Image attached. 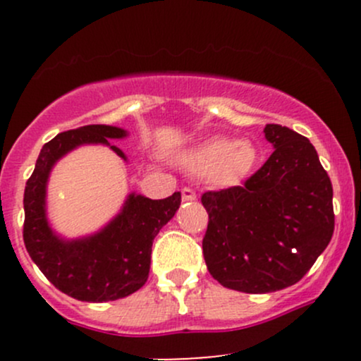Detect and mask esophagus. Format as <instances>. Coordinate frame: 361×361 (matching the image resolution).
Wrapping results in <instances>:
<instances>
[{"instance_id": "obj_1", "label": "esophagus", "mask_w": 361, "mask_h": 361, "mask_svg": "<svg viewBox=\"0 0 361 361\" xmlns=\"http://www.w3.org/2000/svg\"><path fill=\"white\" fill-rule=\"evenodd\" d=\"M181 198H183V202H195L197 200V193L192 188H183L181 190Z\"/></svg>"}]
</instances>
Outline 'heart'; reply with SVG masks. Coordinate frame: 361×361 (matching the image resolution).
I'll use <instances>...</instances> for the list:
<instances>
[{"mask_svg": "<svg viewBox=\"0 0 361 361\" xmlns=\"http://www.w3.org/2000/svg\"><path fill=\"white\" fill-rule=\"evenodd\" d=\"M258 161V151L250 140L214 137L205 140L181 157L186 171L209 176L217 186H234L251 173Z\"/></svg>", "mask_w": 361, "mask_h": 361, "instance_id": "obj_1", "label": "heart"}]
</instances>
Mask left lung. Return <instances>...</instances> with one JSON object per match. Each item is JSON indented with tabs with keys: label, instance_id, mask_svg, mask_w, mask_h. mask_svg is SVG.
<instances>
[{
	"label": "left lung",
	"instance_id": "8db88e82",
	"mask_svg": "<svg viewBox=\"0 0 361 361\" xmlns=\"http://www.w3.org/2000/svg\"><path fill=\"white\" fill-rule=\"evenodd\" d=\"M264 137L275 151L243 186L202 195L207 268L244 293L297 283L334 231L333 185L310 140L279 123H268Z\"/></svg>",
	"mask_w": 361,
	"mask_h": 361
}]
</instances>
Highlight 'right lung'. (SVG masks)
<instances>
[{"label":"right lung","mask_w":361,"mask_h":361,"mask_svg":"<svg viewBox=\"0 0 361 361\" xmlns=\"http://www.w3.org/2000/svg\"><path fill=\"white\" fill-rule=\"evenodd\" d=\"M126 135L127 130L114 126H85L61 132L44 144L25 186V247L45 279L73 299L109 302L137 292L147 281L152 241L180 209V192L163 200L130 193L122 210L98 233L80 239H62L51 229L45 214V195L54 164L82 144L110 146L127 161L122 149L109 142V139H123Z\"/></svg>","instance_id":"1"}]
</instances>
